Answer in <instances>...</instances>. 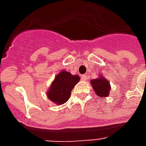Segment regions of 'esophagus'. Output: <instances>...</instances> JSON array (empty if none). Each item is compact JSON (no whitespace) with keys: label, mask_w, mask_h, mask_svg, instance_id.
<instances>
[{"label":"esophagus","mask_w":146,"mask_h":146,"mask_svg":"<svg viewBox=\"0 0 146 146\" xmlns=\"http://www.w3.org/2000/svg\"><path fill=\"white\" fill-rule=\"evenodd\" d=\"M81 80H87V76H86V75H82V76H81Z\"/></svg>","instance_id":"obj_1"}]
</instances>
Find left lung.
Returning a JSON list of instances; mask_svg holds the SVG:
<instances>
[{
	"mask_svg": "<svg viewBox=\"0 0 146 146\" xmlns=\"http://www.w3.org/2000/svg\"><path fill=\"white\" fill-rule=\"evenodd\" d=\"M91 85L95 91V94L100 98H106L110 95L111 86L109 80L105 78L102 74H99L98 78L91 80Z\"/></svg>",
	"mask_w": 146,
	"mask_h": 146,
	"instance_id": "left-lung-1",
	"label": "left lung"
}]
</instances>
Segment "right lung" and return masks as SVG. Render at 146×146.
Masks as SVG:
<instances>
[{
	"label": "right lung",
	"instance_id": "right-lung-1",
	"mask_svg": "<svg viewBox=\"0 0 146 146\" xmlns=\"http://www.w3.org/2000/svg\"><path fill=\"white\" fill-rule=\"evenodd\" d=\"M79 80L78 75H72L68 71L62 70L55 76L48 90V98L54 104H64L70 98L72 90Z\"/></svg>",
	"mask_w": 146,
	"mask_h": 146
}]
</instances>
